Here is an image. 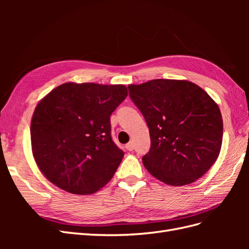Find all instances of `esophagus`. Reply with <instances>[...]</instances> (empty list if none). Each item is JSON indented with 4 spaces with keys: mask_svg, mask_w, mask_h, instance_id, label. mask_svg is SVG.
<instances>
[{
    "mask_svg": "<svg viewBox=\"0 0 249 249\" xmlns=\"http://www.w3.org/2000/svg\"><path fill=\"white\" fill-rule=\"evenodd\" d=\"M125 148L127 150H130V152H132V150L134 149V143L132 141L129 142V143H127V144H125Z\"/></svg>",
    "mask_w": 249,
    "mask_h": 249,
    "instance_id": "1",
    "label": "esophagus"
}]
</instances>
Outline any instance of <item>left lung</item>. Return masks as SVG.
Listing matches in <instances>:
<instances>
[{
    "instance_id": "8db88e82",
    "label": "left lung",
    "mask_w": 249,
    "mask_h": 249,
    "mask_svg": "<svg viewBox=\"0 0 249 249\" xmlns=\"http://www.w3.org/2000/svg\"><path fill=\"white\" fill-rule=\"evenodd\" d=\"M127 88L149 129L150 148L142 162L150 175L171 186L205 175L219 156L223 135L221 113L211 96L182 80L157 79Z\"/></svg>"
}]
</instances>
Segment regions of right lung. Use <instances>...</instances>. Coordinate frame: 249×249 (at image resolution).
I'll use <instances>...</instances> for the list:
<instances>
[{
	"label": "right lung",
	"instance_id": "1",
	"mask_svg": "<svg viewBox=\"0 0 249 249\" xmlns=\"http://www.w3.org/2000/svg\"><path fill=\"white\" fill-rule=\"evenodd\" d=\"M126 96L124 85L64 83L38 103L32 152L51 183L82 195L109 182L124 155L112 140L110 116Z\"/></svg>",
	"mask_w": 249,
	"mask_h": 249
}]
</instances>
